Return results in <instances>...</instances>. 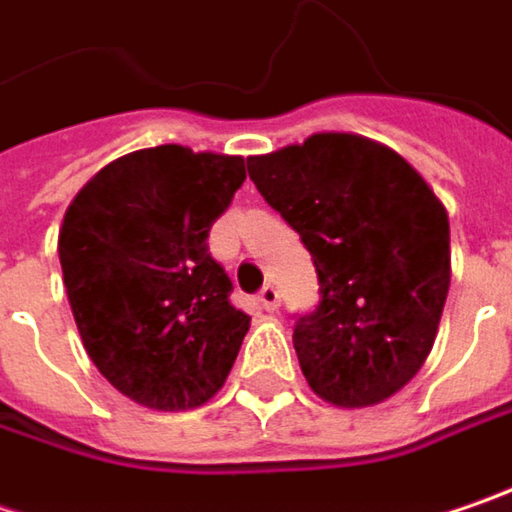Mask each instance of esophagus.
<instances>
[{
	"label": "esophagus",
	"mask_w": 512,
	"mask_h": 512,
	"mask_svg": "<svg viewBox=\"0 0 512 512\" xmlns=\"http://www.w3.org/2000/svg\"><path fill=\"white\" fill-rule=\"evenodd\" d=\"M257 304H260L266 313H275V310L281 307V292H278L275 286H263V289L257 292Z\"/></svg>",
	"instance_id": "34e87169"
}]
</instances>
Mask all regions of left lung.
Masks as SVG:
<instances>
[{
    "mask_svg": "<svg viewBox=\"0 0 512 512\" xmlns=\"http://www.w3.org/2000/svg\"><path fill=\"white\" fill-rule=\"evenodd\" d=\"M246 165L316 263L321 301L292 333L310 388L339 408L385 403L435 345L452 278L443 202L397 150L356 133Z\"/></svg>",
    "mask_w": 512,
    "mask_h": 512,
    "instance_id": "8db88e82",
    "label": "left lung"
}]
</instances>
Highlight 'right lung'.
I'll return each instance as SVG.
<instances>
[{
    "label": "right lung",
    "mask_w": 512,
    "mask_h": 512,
    "mask_svg": "<svg viewBox=\"0 0 512 512\" xmlns=\"http://www.w3.org/2000/svg\"><path fill=\"white\" fill-rule=\"evenodd\" d=\"M243 179V156L162 144L101 167L66 208L57 255L80 339L138 406H202L237 359L252 318L205 240Z\"/></svg>",
    "instance_id": "obj_1"
}]
</instances>
